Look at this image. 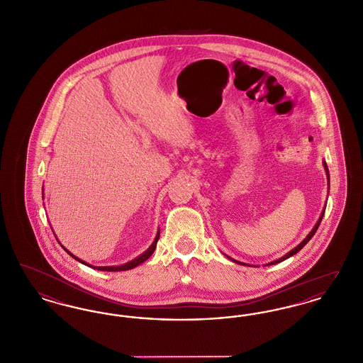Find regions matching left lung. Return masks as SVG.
<instances>
[{
    "mask_svg": "<svg viewBox=\"0 0 363 363\" xmlns=\"http://www.w3.org/2000/svg\"><path fill=\"white\" fill-rule=\"evenodd\" d=\"M323 164H324V169H325V173H327V177H328V184H329V170L328 166H327V163L325 162H323ZM324 212H325V209L323 211V213H321V216H320V219H318V222L315 223V225L313 227V230H311V233L308 234V237L303 240V241L301 242L296 247H294L293 250H290L287 255H284L281 259H275V261H272V262H269V264H267V265H274V264H277V262H281V261H284V259H290L291 256L294 255H296L308 242L311 241V237L315 234V231H317V228H318V225L321 223V220H323V216H324ZM228 259H231V261H234V262H237V264H242V265H247V264H245V262H241V261H237V259H231V257H228ZM249 267H252V265H249Z\"/></svg>",
    "mask_w": 363,
    "mask_h": 363,
    "instance_id": "1",
    "label": "left lung"
}]
</instances>
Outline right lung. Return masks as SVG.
I'll use <instances>...</instances> for the list:
<instances>
[{
	"label": "right lung",
	"instance_id": "obj_1",
	"mask_svg": "<svg viewBox=\"0 0 363 363\" xmlns=\"http://www.w3.org/2000/svg\"><path fill=\"white\" fill-rule=\"evenodd\" d=\"M159 235H160V231H157V234H156L155 240L152 242V245L143 253V255H140L138 257H136L135 259H132V261H129V262H126V264H123V265H117V267H92V265H89V264H86V261H83V259H77L76 256H73L72 253H70L69 250H67L64 246V249H65V252H68V255H70L74 259H77V261H80L82 264H84V265H88V267H91V268H94V269H98V271H107V272H118V271H128V269H132V268H136L138 265H140L141 262H144L145 259H150L151 256H152V253L155 252L156 249V243H157V240H159Z\"/></svg>",
	"mask_w": 363,
	"mask_h": 363
}]
</instances>
